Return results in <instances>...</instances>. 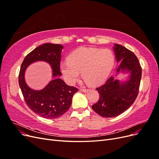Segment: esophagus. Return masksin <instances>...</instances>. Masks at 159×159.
<instances>
[{
	"instance_id": "esophagus-1",
	"label": "esophagus",
	"mask_w": 159,
	"mask_h": 159,
	"mask_svg": "<svg viewBox=\"0 0 159 159\" xmlns=\"http://www.w3.org/2000/svg\"><path fill=\"white\" fill-rule=\"evenodd\" d=\"M80 90L81 91H83V92H85H85H88L89 89H85V88H81V89H80Z\"/></svg>"
}]
</instances>
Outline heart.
<instances>
[{
  "label": "heart",
  "instance_id": "b5f03b06",
  "mask_svg": "<svg viewBox=\"0 0 159 159\" xmlns=\"http://www.w3.org/2000/svg\"><path fill=\"white\" fill-rule=\"evenodd\" d=\"M115 62V56L109 49L82 47L72 52L68 60L61 62L60 70L69 84L78 81L82 71L84 78L90 85H97L109 76Z\"/></svg>",
  "mask_w": 159,
  "mask_h": 159
}]
</instances>
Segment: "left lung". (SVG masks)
I'll use <instances>...</instances> for the list:
<instances>
[{"mask_svg":"<svg viewBox=\"0 0 159 159\" xmlns=\"http://www.w3.org/2000/svg\"><path fill=\"white\" fill-rule=\"evenodd\" d=\"M113 50L117 61L120 62L117 72L125 71L129 72L130 75L125 82L111 76L96 88L100 98L91 107L103 117H116L131 107L138 95L141 80V67L134 53L119 44H115Z\"/></svg>","mask_w":159,"mask_h":159,"instance_id":"1","label":"left lung"}]
</instances>
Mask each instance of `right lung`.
I'll return each mask as SVG.
<instances>
[{
	"label": "right lung",
	"mask_w": 159,
	"mask_h": 159,
	"mask_svg": "<svg viewBox=\"0 0 159 159\" xmlns=\"http://www.w3.org/2000/svg\"><path fill=\"white\" fill-rule=\"evenodd\" d=\"M63 46L46 43L30 52L24 59L18 75V83L28 107L33 112L46 119L61 116L71 106L72 97L78 89L69 86L60 78V61ZM36 61H44L50 64L55 78L41 90H34L25 84L24 73L27 66Z\"/></svg>",
	"instance_id": "add662e5"
}]
</instances>
